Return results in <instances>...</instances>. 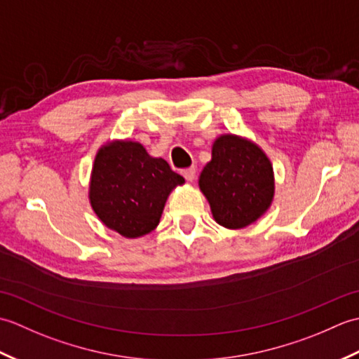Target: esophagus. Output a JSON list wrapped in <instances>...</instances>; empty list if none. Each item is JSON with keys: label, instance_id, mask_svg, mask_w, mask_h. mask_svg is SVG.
I'll return each instance as SVG.
<instances>
[{"label": "esophagus", "instance_id": "34e87169", "mask_svg": "<svg viewBox=\"0 0 359 359\" xmlns=\"http://www.w3.org/2000/svg\"><path fill=\"white\" fill-rule=\"evenodd\" d=\"M182 175L188 180V182H193L194 177H196V168L191 166V168H187V170L182 171Z\"/></svg>", "mask_w": 359, "mask_h": 359}]
</instances>
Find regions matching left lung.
<instances>
[{"label":"left lung","instance_id":"left-lung-1","mask_svg":"<svg viewBox=\"0 0 359 359\" xmlns=\"http://www.w3.org/2000/svg\"><path fill=\"white\" fill-rule=\"evenodd\" d=\"M199 188L216 222L239 230L255 224L270 208L273 165L255 142L222 134L212 143L211 160L199 175Z\"/></svg>","mask_w":359,"mask_h":359}]
</instances>
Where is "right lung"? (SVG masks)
I'll use <instances>...</instances> for the list:
<instances>
[{"mask_svg":"<svg viewBox=\"0 0 359 359\" xmlns=\"http://www.w3.org/2000/svg\"><path fill=\"white\" fill-rule=\"evenodd\" d=\"M185 179L139 142L112 140L97 151L89 202L97 217L128 239L156 230L168 196Z\"/></svg>","mask_w":359,"mask_h":359,"instance_id":"obj_1","label":"right lung"}]
</instances>
